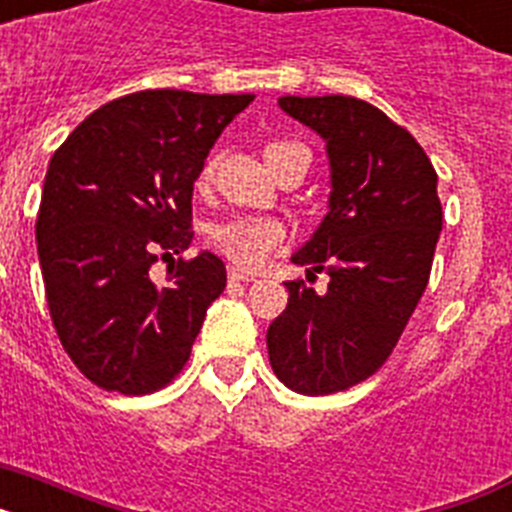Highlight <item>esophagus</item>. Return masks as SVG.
<instances>
[{
  "instance_id": "34e87169",
  "label": "esophagus",
  "mask_w": 512,
  "mask_h": 512,
  "mask_svg": "<svg viewBox=\"0 0 512 512\" xmlns=\"http://www.w3.org/2000/svg\"><path fill=\"white\" fill-rule=\"evenodd\" d=\"M228 279L230 282H251V274H248V271H243V269H238V266H230L228 269Z\"/></svg>"
}]
</instances>
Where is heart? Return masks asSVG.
Segmentation results:
<instances>
[{
	"mask_svg": "<svg viewBox=\"0 0 512 512\" xmlns=\"http://www.w3.org/2000/svg\"><path fill=\"white\" fill-rule=\"evenodd\" d=\"M305 151L300 143H289V140H279V143H271L266 146V156H274V153L282 151ZM212 164L207 166L205 174H210ZM212 241L220 251L233 259L235 264L248 266V269H259L266 261L271 259V253L279 251L287 241V233L279 223L274 220H259V217H243V220H233V223L217 225L212 230Z\"/></svg>",
	"mask_w": 512,
	"mask_h": 512,
	"instance_id": "1",
	"label": "heart"
}]
</instances>
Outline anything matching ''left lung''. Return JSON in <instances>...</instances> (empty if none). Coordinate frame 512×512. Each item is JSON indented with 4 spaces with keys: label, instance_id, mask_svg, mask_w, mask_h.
Masks as SVG:
<instances>
[{
    "label": "left lung",
    "instance_id": "obj_1",
    "mask_svg": "<svg viewBox=\"0 0 512 512\" xmlns=\"http://www.w3.org/2000/svg\"><path fill=\"white\" fill-rule=\"evenodd\" d=\"M325 140L328 212L292 264L325 271L318 295L284 282L287 310L266 330L271 369L300 395L372 377L400 341L431 277L443 215L438 176L418 140L356 97H279Z\"/></svg>",
    "mask_w": 512,
    "mask_h": 512
}]
</instances>
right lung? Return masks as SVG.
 <instances>
[{"label":"right lung","instance_id":"1","mask_svg":"<svg viewBox=\"0 0 512 512\" xmlns=\"http://www.w3.org/2000/svg\"><path fill=\"white\" fill-rule=\"evenodd\" d=\"M253 94L148 89L112 99L53 153L40 197L38 259L66 354L107 392L148 395L182 372L207 307L223 295L215 253L192 243V192L215 140Z\"/></svg>","mask_w":512,"mask_h":512}]
</instances>
